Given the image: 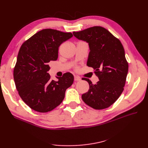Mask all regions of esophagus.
I'll list each match as a JSON object with an SVG mask.
<instances>
[{
	"label": "esophagus",
	"mask_w": 148,
	"mask_h": 148,
	"mask_svg": "<svg viewBox=\"0 0 148 148\" xmlns=\"http://www.w3.org/2000/svg\"><path fill=\"white\" fill-rule=\"evenodd\" d=\"M74 79H75V81H80V80H81L82 79H81V78H80L79 77H78V76H75L74 77Z\"/></svg>",
	"instance_id": "esophagus-1"
}]
</instances>
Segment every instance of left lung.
<instances>
[{
    "label": "left lung",
    "mask_w": 148,
    "mask_h": 148,
    "mask_svg": "<svg viewBox=\"0 0 148 148\" xmlns=\"http://www.w3.org/2000/svg\"><path fill=\"white\" fill-rule=\"evenodd\" d=\"M74 36L89 44L87 65L95 70L99 81L89 84V89L82 96L83 101L92 108H107L118 99L123 91L128 70L125 50L120 40L101 26H93L78 32Z\"/></svg>",
    "instance_id": "obj_1"
}]
</instances>
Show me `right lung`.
<instances>
[{
	"label": "right lung",
	"mask_w": 148,
	"mask_h": 148,
	"mask_svg": "<svg viewBox=\"0 0 148 148\" xmlns=\"http://www.w3.org/2000/svg\"><path fill=\"white\" fill-rule=\"evenodd\" d=\"M73 36L72 33L44 29L22 44L13 70V78L21 98L31 109L48 112L60 105L66 89L73 83L71 73L52 80L47 71L49 62L56 60L60 44Z\"/></svg>",
	"instance_id": "add662e5"
}]
</instances>
